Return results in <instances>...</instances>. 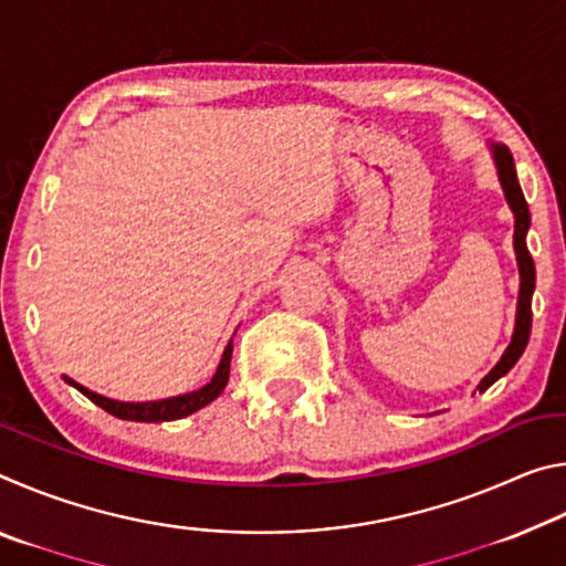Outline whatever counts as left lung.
Instances as JSON below:
<instances>
[{
    "instance_id": "left-lung-1",
    "label": "left lung",
    "mask_w": 566,
    "mask_h": 566,
    "mask_svg": "<svg viewBox=\"0 0 566 566\" xmlns=\"http://www.w3.org/2000/svg\"><path fill=\"white\" fill-rule=\"evenodd\" d=\"M494 161L496 169H500V179L506 195V202H510L512 212H514V252H516V262H520V306H516V327H514V337L512 344L506 347V352L502 354V359L496 367L482 379V385L476 389L486 391L496 379L504 377L510 371L516 359L522 357V352L530 342V332H532V294H534V262L530 249H526V229H530V207H526V199L522 195L520 179H516V169H514V159L512 151L494 145Z\"/></svg>"
}]
</instances>
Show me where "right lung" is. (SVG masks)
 Masks as SVG:
<instances>
[{
  "label": "right lung",
  "mask_w": 566,
  "mask_h": 566,
  "mask_svg": "<svg viewBox=\"0 0 566 566\" xmlns=\"http://www.w3.org/2000/svg\"><path fill=\"white\" fill-rule=\"evenodd\" d=\"M229 361H232V342L227 344V349L222 354V361H219L217 367V375L212 377V381H207L202 389L197 391H189V395H181V397H171V399H161V401H142V405H129V401H114L107 399L102 395H94V391L84 389L82 385H76V381L66 379L72 387H76L82 391L84 397L92 399L94 405L102 407L104 411H109V415L119 417V419H129V421H169V419H181L191 415V411L207 407L209 401H214L219 395H222V389L227 387V379H229Z\"/></svg>",
  "instance_id": "1"
}]
</instances>
